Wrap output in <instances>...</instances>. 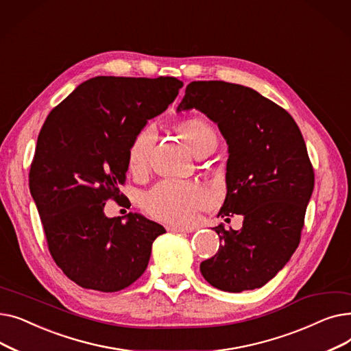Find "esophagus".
<instances>
[{
  "instance_id": "34e87169",
  "label": "esophagus",
  "mask_w": 351,
  "mask_h": 351,
  "mask_svg": "<svg viewBox=\"0 0 351 351\" xmlns=\"http://www.w3.org/2000/svg\"><path fill=\"white\" fill-rule=\"evenodd\" d=\"M169 232H173V233H191L193 232L192 229H188V228H180V226H168L166 228Z\"/></svg>"
}]
</instances>
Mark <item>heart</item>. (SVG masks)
<instances>
[{
    "label": "heart",
    "mask_w": 351,
    "mask_h": 351,
    "mask_svg": "<svg viewBox=\"0 0 351 351\" xmlns=\"http://www.w3.org/2000/svg\"><path fill=\"white\" fill-rule=\"evenodd\" d=\"M179 132L188 142L193 154L209 141H217L215 129L204 119L191 118L179 125ZM155 125H146L135 135L128 149V165L134 173L146 171L152 147L156 141ZM210 193L195 182L166 179L147 192L143 197L145 210L163 222L186 225L195 213L209 205Z\"/></svg>",
    "instance_id": "obj_1"
}]
</instances>
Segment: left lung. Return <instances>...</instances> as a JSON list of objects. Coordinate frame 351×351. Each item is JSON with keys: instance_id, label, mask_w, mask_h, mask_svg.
<instances>
[{"instance_id": "left-lung-1", "label": "left lung", "mask_w": 351, "mask_h": 351, "mask_svg": "<svg viewBox=\"0 0 351 351\" xmlns=\"http://www.w3.org/2000/svg\"><path fill=\"white\" fill-rule=\"evenodd\" d=\"M197 109L217 123L229 146L226 199L217 217L243 216L241 230L213 228L217 253L200 263L216 289L241 293L265 286L300 243L315 172L294 119L252 88L193 81L178 112Z\"/></svg>"}]
</instances>
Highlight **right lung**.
Here are the masks:
<instances>
[{"mask_svg":"<svg viewBox=\"0 0 351 351\" xmlns=\"http://www.w3.org/2000/svg\"><path fill=\"white\" fill-rule=\"evenodd\" d=\"M173 77H95L55 106L36 141L29 191L49 253L84 289L118 291L138 280L163 226L139 213L106 217L105 202L123 200L119 186L135 135L175 101Z\"/></svg>","mask_w":351,"mask_h":351,"instance_id":"right-lung-1","label":"right lung"}]
</instances>
